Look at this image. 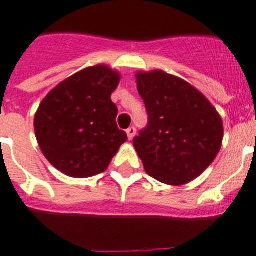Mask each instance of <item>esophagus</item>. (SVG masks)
<instances>
[{"instance_id": "1", "label": "esophagus", "mask_w": 256, "mask_h": 256, "mask_svg": "<svg viewBox=\"0 0 256 256\" xmlns=\"http://www.w3.org/2000/svg\"><path fill=\"white\" fill-rule=\"evenodd\" d=\"M126 134H128V140H132L135 136V134H136V130H135V128H128V130H126Z\"/></svg>"}]
</instances>
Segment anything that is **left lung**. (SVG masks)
I'll list each match as a JSON object with an SVG mask.
<instances>
[{"instance_id": "8db88e82", "label": "left lung", "mask_w": 256, "mask_h": 256, "mask_svg": "<svg viewBox=\"0 0 256 256\" xmlns=\"http://www.w3.org/2000/svg\"><path fill=\"white\" fill-rule=\"evenodd\" d=\"M135 77L150 117L146 130L134 138L146 174L168 186L194 180L222 148L220 114L180 77L161 70L138 72Z\"/></svg>"}]
</instances>
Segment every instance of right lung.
<instances>
[{
    "label": "right lung",
    "instance_id": "add662e5",
    "mask_svg": "<svg viewBox=\"0 0 256 256\" xmlns=\"http://www.w3.org/2000/svg\"><path fill=\"white\" fill-rule=\"evenodd\" d=\"M121 80L106 64L88 66L62 81L44 98L34 116L41 152L55 168L72 178L106 170L128 140L116 124L110 99Z\"/></svg>",
    "mask_w": 256,
    "mask_h": 256
}]
</instances>
